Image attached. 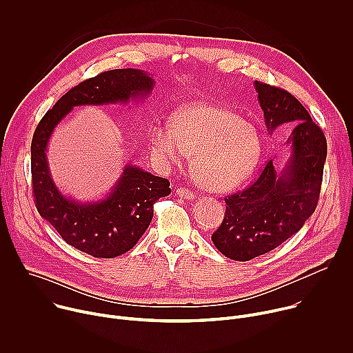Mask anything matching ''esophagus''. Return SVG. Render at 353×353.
Instances as JSON below:
<instances>
[{
	"label": "esophagus",
	"mask_w": 353,
	"mask_h": 353,
	"mask_svg": "<svg viewBox=\"0 0 353 353\" xmlns=\"http://www.w3.org/2000/svg\"><path fill=\"white\" fill-rule=\"evenodd\" d=\"M176 194L181 198H185V199H194L195 198V194L192 191H190L187 188H181V187L176 190Z\"/></svg>",
	"instance_id": "obj_1"
}]
</instances>
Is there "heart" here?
Segmentation results:
<instances>
[{
	"label": "heart",
	"instance_id": "heart-1",
	"mask_svg": "<svg viewBox=\"0 0 353 353\" xmlns=\"http://www.w3.org/2000/svg\"><path fill=\"white\" fill-rule=\"evenodd\" d=\"M152 148L159 159L179 163L192 158L195 180L212 191H229L256 170L263 142L257 128L223 108L194 103L179 109L172 124L152 131Z\"/></svg>",
	"mask_w": 353,
	"mask_h": 353
}]
</instances>
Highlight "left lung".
<instances>
[{
  "label": "left lung",
  "mask_w": 353,
  "mask_h": 353,
  "mask_svg": "<svg viewBox=\"0 0 353 353\" xmlns=\"http://www.w3.org/2000/svg\"><path fill=\"white\" fill-rule=\"evenodd\" d=\"M254 88L268 132L283 124L293 130L285 142V168L278 170L276 162L268 161L253 184L225 198V216L212 241L236 261L263 256L301 229L316 211L327 158L321 128L293 94L259 81Z\"/></svg>",
  "instance_id": "obj_1"
}]
</instances>
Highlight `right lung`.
<instances>
[{
    "instance_id": "1",
    "label": "right lung",
    "mask_w": 353,
    "mask_h": 353,
    "mask_svg": "<svg viewBox=\"0 0 353 353\" xmlns=\"http://www.w3.org/2000/svg\"><path fill=\"white\" fill-rule=\"evenodd\" d=\"M154 85L155 81L142 70L102 72L61 96L34 130L30 165L36 208L65 243L92 257L113 259L131 250L152 221L154 204L170 194V183L127 163L105 198L78 203L63 195L50 174L46 157L48 139L74 108L125 105L149 96Z\"/></svg>"
}]
</instances>
